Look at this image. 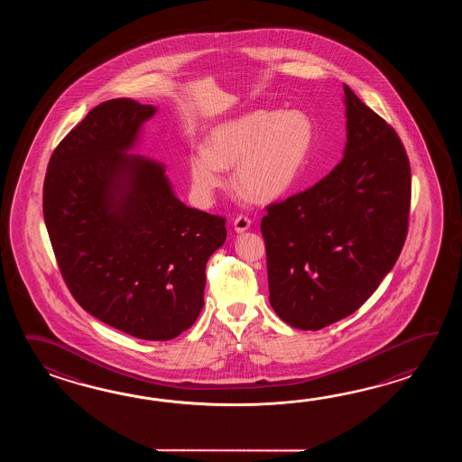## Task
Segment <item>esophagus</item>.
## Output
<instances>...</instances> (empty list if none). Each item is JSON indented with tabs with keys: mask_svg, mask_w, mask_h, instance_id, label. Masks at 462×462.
<instances>
[{
	"mask_svg": "<svg viewBox=\"0 0 462 462\" xmlns=\"http://www.w3.org/2000/svg\"><path fill=\"white\" fill-rule=\"evenodd\" d=\"M233 226H235V231H237V233H243V231L249 229V226H251V219L245 217V215H239V217H235Z\"/></svg>",
	"mask_w": 462,
	"mask_h": 462,
	"instance_id": "obj_1",
	"label": "esophagus"
}]
</instances>
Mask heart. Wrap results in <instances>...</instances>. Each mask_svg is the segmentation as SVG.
<instances>
[{"label":"heart","instance_id":"heart-1","mask_svg":"<svg viewBox=\"0 0 462 462\" xmlns=\"http://www.w3.org/2000/svg\"><path fill=\"white\" fill-rule=\"evenodd\" d=\"M314 142V125L299 110L259 108L217 125L209 147L197 145L189 155L193 187L211 197L235 170L236 188L251 201L265 203L287 193L300 173Z\"/></svg>","mask_w":462,"mask_h":462}]
</instances>
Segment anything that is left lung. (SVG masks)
Returning a JSON list of instances; mask_svg holds the SVG:
<instances>
[{
  "label": "left lung",
  "mask_w": 462,
  "mask_h": 462,
  "mask_svg": "<svg viewBox=\"0 0 462 462\" xmlns=\"http://www.w3.org/2000/svg\"><path fill=\"white\" fill-rule=\"evenodd\" d=\"M345 157L314 187L265 207L269 302L285 324L320 330L354 314L400 257L411 167L394 128L344 84Z\"/></svg>",
  "instance_id": "8db88e82"
}]
</instances>
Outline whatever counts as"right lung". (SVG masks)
Segmentation results:
<instances>
[{
    "instance_id": "add662e5",
    "label": "right lung",
    "mask_w": 462,
    "mask_h": 462,
    "mask_svg": "<svg viewBox=\"0 0 462 462\" xmlns=\"http://www.w3.org/2000/svg\"><path fill=\"white\" fill-rule=\"evenodd\" d=\"M155 107L112 98L51 155L42 213L60 275L86 312L142 340H171L203 309L226 217L188 208L165 170L124 153Z\"/></svg>"
}]
</instances>
